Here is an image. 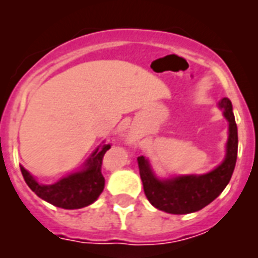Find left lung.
<instances>
[{"label":"left lung","instance_id":"obj_1","mask_svg":"<svg viewBox=\"0 0 258 258\" xmlns=\"http://www.w3.org/2000/svg\"><path fill=\"white\" fill-rule=\"evenodd\" d=\"M218 107L223 109V116L229 121V140L225 160L216 169L200 175H177L169 179H159L147 159L143 156L137 159L143 190L155 208L172 214L192 213L208 206L225 190L236 164L238 127L230 99L222 98Z\"/></svg>","mask_w":258,"mask_h":258}]
</instances>
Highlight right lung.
<instances>
[{
    "label": "right lung",
    "mask_w": 258,
    "mask_h": 258,
    "mask_svg": "<svg viewBox=\"0 0 258 258\" xmlns=\"http://www.w3.org/2000/svg\"><path fill=\"white\" fill-rule=\"evenodd\" d=\"M109 145L98 146L89 157L84 168L72 174L63 177L52 184H41L28 170L20 166L24 181L33 192L45 202L63 209H80L90 206L98 199L104 188V177L102 174V160Z\"/></svg>",
    "instance_id": "add662e5"
}]
</instances>
